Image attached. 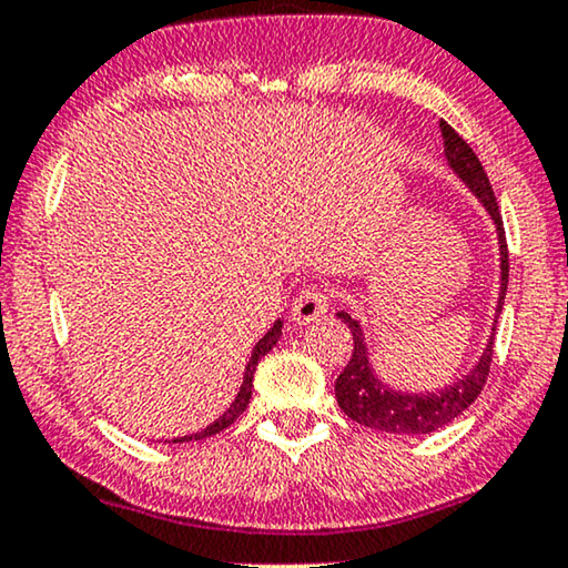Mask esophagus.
Instances as JSON below:
<instances>
[{
  "mask_svg": "<svg viewBox=\"0 0 568 568\" xmlns=\"http://www.w3.org/2000/svg\"><path fill=\"white\" fill-rule=\"evenodd\" d=\"M326 313H328V297L321 290H315V286H307V290H302L297 297H294L292 321L297 323V326H307V323L326 318Z\"/></svg>",
  "mask_w": 568,
  "mask_h": 568,
  "instance_id": "34e87169",
  "label": "esophagus"
}]
</instances>
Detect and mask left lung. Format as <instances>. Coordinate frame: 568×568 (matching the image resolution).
Wrapping results in <instances>:
<instances>
[{"mask_svg":"<svg viewBox=\"0 0 568 568\" xmlns=\"http://www.w3.org/2000/svg\"><path fill=\"white\" fill-rule=\"evenodd\" d=\"M440 135H444V153L448 164H452L454 172L473 187V193L480 197L485 209H488L490 219L496 221L500 245V297L496 313H500L506 297V286H509V245H506L504 219H500L496 193H493L488 174H485L480 159H477V153L469 149L467 140L444 120H440ZM336 315L347 323L352 331V342H355L347 367H344L336 378V402L338 407L344 409V415L352 417L359 425H365V428L396 433V436H425V433L444 428V425L459 417L462 412L480 396L485 381H488L493 363V336L488 347L483 352L480 363L473 367V373H467L462 381H456L454 386L440 388V392L433 394L394 392V388L383 386V383L373 375L359 323L344 311ZM493 334H496V326H493Z\"/></svg>","mask_w":568,"mask_h":568,"instance_id":"8db88e82","label":"left lung"}]
</instances>
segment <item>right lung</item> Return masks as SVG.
<instances>
[{"label": "right lung", "instance_id": "1", "mask_svg": "<svg viewBox=\"0 0 568 568\" xmlns=\"http://www.w3.org/2000/svg\"><path fill=\"white\" fill-rule=\"evenodd\" d=\"M278 336H282V321H276V323H274V328H271L268 334L263 336L261 342L255 344L253 357H250V363H247V367H245V378H242L240 394H237V399H234V402L230 404V409H226L224 415H221L213 425H209V428H205V430L195 433V436L174 438L172 444H185V440H203V438H209V436H216V433H221L224 428H230V425L234 423V419H237V417L242 415V412L247 409V404H250V394H253V375H255V367H257V363H261V357H266L268 352L274 349V344L278 342Z\"/></svg>", "mask_w": 568, "mask_h": 568}]
</instances>
